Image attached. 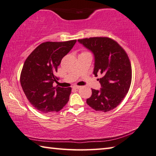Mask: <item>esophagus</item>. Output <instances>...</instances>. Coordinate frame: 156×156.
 Returning <instances> with one entry per match:
<instances>
[{
  "label": "esophagus",
  "instance_id": "esophagus-1",
  "mask_svg": "<svg viewBox=\"0 0 156 156\" xmlns=\"http://www.w3.org/2000/svg\"><path fill=\"white\" fill-rule=\"evenodd\" d=\"M73 87L74 88V89H80L81 87L80 86H78V85H74V86Z\"/></svg>",
  "mask_w": 156,
  "mask_h": 156
}]
</instances>
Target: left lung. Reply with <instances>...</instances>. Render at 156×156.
<instances>
[{
  "instance_id": "1",
  "label": "left lung",
  "mask_w": 156,
  "mask_h": 156,
  "mask_svg": "<svg viewBox=\"0 0 156 156\" xmlns=\"http://www.w3.org/2000/svg\"><path fill=\"white\" fill-rule=\"evenodd\" d=\"M90 49L95 56L94 74L98 76L102 88L91 89L87 103L92 109L107 112L115 109L127 94L132 78L130 60L125 50L108 37H91L78 40Z\"/></svg>"
}]
</instances>
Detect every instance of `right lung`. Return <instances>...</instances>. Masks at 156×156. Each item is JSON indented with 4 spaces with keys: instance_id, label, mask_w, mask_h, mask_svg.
Returning a JSON list of instances; mask_svg holds the SVG:
<instances>
[{
    "instance_id": "right-lung-1",
    "label": "right lung",
    "mask_w": 156,
    "mask_h": 156,
    "mask_svg": "<svg viewBox=\"0 0 156 156\" xmlns=\"http://www.w3.org/2000/svg\"><path fill=\"white\" fill-rule=\"evenodd\" d=\"M76 40L44 42L36 47L25 60L20 81L27 100L36 110L52 113L67 103L72 88L54 87L55 76L62 58L74 45Z\"/></svg>"
}]
</instances>
